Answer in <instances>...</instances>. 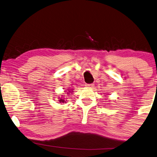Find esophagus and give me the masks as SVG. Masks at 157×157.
<instances>
[{
  "label": "esophagus",
  "mask_w": 157,
  "mask_h": 157,
  "mask_svg": "<svg viewBox=\"0 0 157 157\" xmlns=\"http://www.w3.org/2000/svg\"><path fill=\"white\" fill-rule=\"evenodd\" d=\"M86 86H88V87L90 88H93L94 86V84H86Z\"/></svg>",
  "instance_id": "34e87169"
}]
</instances>
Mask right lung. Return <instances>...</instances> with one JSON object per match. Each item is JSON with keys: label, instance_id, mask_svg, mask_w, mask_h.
<instances>
[{"label": "right lung", "instance_id": "obj_1", "mask_svg": "<svg viewBox=\"0 0 157 157\" xmlns=\"http://www.w3.org/2000/svg\"><path fill=\"white\" fill-rule=\"evenodd\" d=\"M60 101H62V102H64V100H63V99H60V100H59Z\"/></svg>", "mask_w": 157, "mask_h": 157}]
</instances>
